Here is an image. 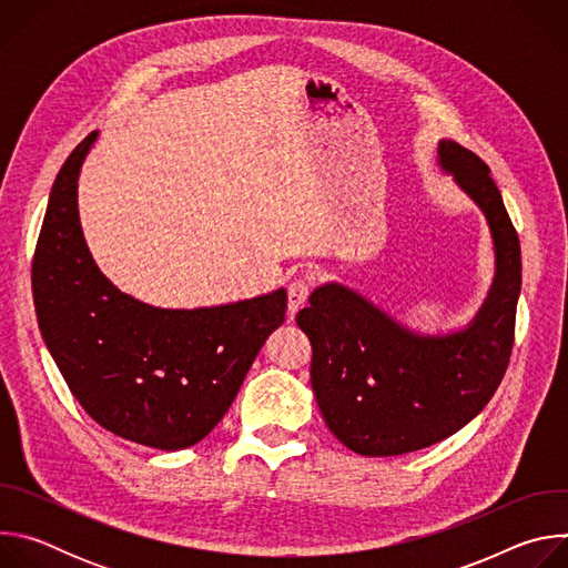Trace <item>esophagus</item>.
Listing matches in <instances>:
<instances>
[{"mask_svg": "<svg viewBox=\"0 0 568 568\" xmlns=\"http://www.w3.org/2000/svg\"><path fill=\"white\" fill-rule=\"evenodd\" d=\"M307 294H310V283L305 278H296V281L290 283V287H287V310H290V314H294L307 301Z\"/></svg>", "mask_w": 568, "mask_h": 568, "instance_id": "34e87169", "label": "esophagus"}]
</instances>
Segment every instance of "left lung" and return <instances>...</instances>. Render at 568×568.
Wrapping results in <instances>:
<instances>
[{
	"label": "left lung",
	"mask_w": 568,
	"mask_h": 568,
	"mask_svg": "<svg viewBox=\"0 0 568 568\" xmlns=\"http://www.w3.org/2000/svg\"><path fill=\"white\" fill-rule=\"evenodd\" d=\"M438 169L480 209L495 245V278L465 328L418 333L331 281L296 314L312 344L310 382L328 429L355 454L397 456L445 440L490 402L510 362L521 250L488 164L452 139Z\"/></svg>",
	"instance_id": "1"
}]
</instances>
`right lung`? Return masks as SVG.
Masks as SVG:
<instances>
[{"label":"right lung","mask_w":568,"mask_h":568,"mask_svg":"<svg viewBox=\"0 0 568 568\" xmlns=\"http://www.w3.org/2000/svg\"><path fill=\"white\" fill-rule=\"evenodd\" d=\"M99 132L62 164L33 258L42 339L69 390L108 432L178 452L211 434L272 331L287 292L209 307H156L97 265L78 217V178Z\"/></svg>","instance_id":"add662e5"}]
</instances>
